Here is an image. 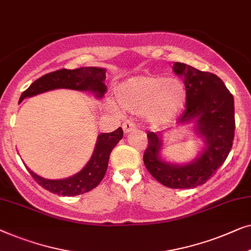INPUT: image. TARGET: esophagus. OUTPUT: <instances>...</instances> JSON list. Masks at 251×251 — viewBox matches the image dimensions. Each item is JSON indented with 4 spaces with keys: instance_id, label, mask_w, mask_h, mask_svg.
<instances>
[{
    "instance_id": "34e87169",
    "label": "esophagus",
    "mask_w": 251,
    "mask_h": 251,
    "mask_svg": "<svg viewBox=\"0 0 251 251\" xmlns=\"http://www.w3.org/2000/svg\"><path fill=\"white\" fill-rule=\"evenodd\" d=\"M135 129H136V126L133 122L126 121L124 124H123V130H124V133H126V134L133 132V130H135Z\"/></svg>"
}]
</instances>
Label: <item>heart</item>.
<instances>
[{"label": "heart", "instance_id": "1", "mask_svg": "<svg viewBox=\"0 0 251 251\" xmlns=\"http://www.w3.org/2000/svg\"><path fill=\"white\" fill-rule=\"evenodd\" d=\"M115 93L124 110L141 115L154 126L174 122L188 101V91L182 80L160 76L132 77L119 84ZM105 108L114 115L122 114V109L115 102H108Z\"/></svg>", "mask_w": 251, "mask_h": 251}]
</instances>
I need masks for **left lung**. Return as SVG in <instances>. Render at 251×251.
I'll use <instances>...</instances> for the list:
<instances>
[{"label":"left lung","mask_w":251,"mask_h":251,"mask_svg":"<svg viewBox=\"0 0 251 251\" xmlns=\"http://www.w3.org/2000/svg\"><path fill=\"white\" fill-rule=\"evenodd\" d=\"M173 70L182 77L188 91L186 109L179 124H195L203 148L192 161L174 164L161 156L162 134L148 133L144 165L158 182L172 189H192L203 184L223 165L234 137V99L220 77L175 62Z\"/></svg>","instance_id":"obj_1"}]
</instances>
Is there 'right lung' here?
I'll use <instances>...</instances> for the list:
<instances>
[{
    "mask_svg": "<svg viewBox=\"0 0 251 251\" xmlns=\"http://www.w3.org/2000/svg\"><path fill=\"white\" fill-rule=\"evenodd\" d=\"M105 69L98 67H82L77 69H61L47 74L35 80L28 89L23 92L19 99L34 97L44 92L56 89H69L76 91H87L94 94L97 99L103 97L107 86L104 84ZM123 139V129L119 127L111 133H101L98 135L93 154L82 171L75 175L61 179H48L35 174L29 168L28 172L35 181L48 191L59 196H78L91 191L104 177L108 168L109 156L119 141Z\"/></svg>",
    "mask_w": 251,
    "mask_h": 251,
    "instance_id": "1",
    "label": "right lung"
}]
</instances>
